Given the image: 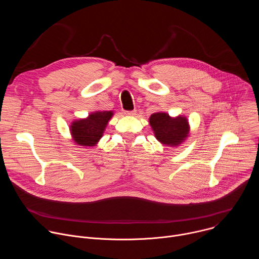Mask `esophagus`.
<instances>
[{"instance_id": "obj_1", "label": "esophagus", "mask_w": 259, "mask_h": 259, "mask_svg": "<svg viewBox=\"0 0 259 259\" xmlns=\"http://www.w3.org/2000/svg\"><path fill=\"white\" fill-rule=\"evenodd\" d=\"M124 114L127 115V116H133V115L136 114V109H133V110H125Z\"/></svg>"}]
</instances>
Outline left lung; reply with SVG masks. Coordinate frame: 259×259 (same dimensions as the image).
<instances>
[{
  "mask_svg": "<svg viewBox=\"0 0 259 259\" xmlns=\"http://www.w3.org/2000/svg\"><path fill=\"white\" fill-rule=\"evenodd\" d=\"M150 124L157 139L165 144L177 145L187 137L189 132V124L186 118L171 119L164 113L153 114L150 118Z\"/></svg>",
  "mask_w": 259,
  "mask_h": 259,
  "instance_id": "1",
  "label": "left lung"
}]
</instances>
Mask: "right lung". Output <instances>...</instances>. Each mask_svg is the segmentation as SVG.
Masks as SVG:
<instances>
[{"mask_svg":"<svg viewBox=\"0 0 259 259\" xmlns=\"http://www.w3.org/2000/svg\"><path fill=\"white\" fill-rule=\"evenodd\" d=\"M112 116V112H97L91 114L85 120L73 122L70 127L73 140L81 145L93 146L102 136Z\"/></svg>","mask_w":259,"mask_h":259,"instance_id":"add662e5","label":"right lung"}]
</instances>
